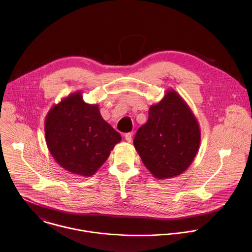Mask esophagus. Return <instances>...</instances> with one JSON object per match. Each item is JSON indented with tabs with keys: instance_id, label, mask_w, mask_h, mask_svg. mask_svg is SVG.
Wrapping results in <instances>:
<instances>
[{
	"instance_id": "esophagus-1",
	"label": "esophagus",
	"mask_w": 252,
	"mask_h": 252,
	"mask_svg": "<svg viewBox=\"0 0 252 252\" xmlns=\"http://www.w3.org/2000/svg\"><path fill=\"white\" fill-rule=\"evenodd\" d=\"M124 138H125L126 142H128V143H131V142H132V138H133V135H132V133H127V134H125V135H124Z\"/></svg>"
}]
</instances>
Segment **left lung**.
Instances as JSON below:
<instances>
[{"label":"left lung","instance_id":"obj_1","mask_svg":"<svg viewBox=\"0 0 252 252\" xmlns=\"http://www.w3.org/2000/svg\"><path fill=\"white\" fill-rule=\"evenodd\" d=\"M201 130L196 116L174 89L150 106L148 120L136 134L134 145L146 169L157 180L185 172L200 146Z\"/></svg>","mask_w":252,"mask_h":252}]
</instances>
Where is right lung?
I'll return each instance as SVG.
<instances>
[{
    "label": "right lung",
    "instance_id": "add662e5",
    "mask_svg": "<svg viewBox=\"0 0 252 252\" xmlns=\"http://www.w3.org/2000/svg\"><path fill=\"white\" fill-rule=\"evenodd\" d=\"M47 148L66 171L92 177L121 141L100 113L99 106L83 101L76 91L52 106L44 121Z\"/></svg>",
    "mask_w": 252,
    "mask_h": 252
}]
</instances>
